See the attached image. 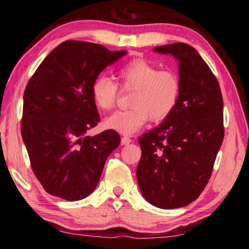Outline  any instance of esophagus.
Instances as JSON below:
<instances>
[{
  "label": "esophagus",
  "mask_w": 249,
  "mask_h": 249,
  "mask_svg": "<svg viewBox=\"0 0 249 249\" xmlns=\"http://www.w3.org/2000/svg\"><path fill=\"white\" fill-rule=\"evenodd\" d=\"M121 142H122V144H123V145H128V144H130V142H132V138H129L128 136H123V137H122Z\"/></svg>",
  "instance_id": "1"
}]
</instances>
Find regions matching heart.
<instances>
[{
  "instance_id": "heart-1",
  "label": "heart",
  "mask_w": 249,
  "mask_h": 249,
  "mask_svg": "<svg viewBox=\"0 0 249 249\" xmlns=\"http://www.w3.org/2000/svg\"><path fill=\"white\" fill-rule=\"evenodd\" d=\"M117 84L107 75H99L91 87L92 98L101 111H111L115 107L120 88L133 90L129 96L130 107L117 111L105 120V126L122 134H132L141 129L147 121L167 119L178 103L181 83L175 71L159 70L145 59L136 58L117 70Z\"/></svg>"
}]
</instances>
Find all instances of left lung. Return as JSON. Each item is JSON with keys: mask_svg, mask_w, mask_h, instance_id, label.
I'll use <instances>...</instances> for the list:
<instances>
[{"mask_svg": "<svg viewBox=\"0 0 249 249\" xmlns=\"http://www.w3.org/2000/svg\"><path fill=\"white\" fill-rule=\"evenodd\" d=\"M179 60L180 96L158 127L138 138L137 181L145 199L160 209L196 200L208 184L224 138L220 84L196 50L184 43L155 47Z\"/></svg>", "mask_w": 249, "mask_h": 249, "instance_id": "8db88e82", "label": "left lung"}]
</instances>
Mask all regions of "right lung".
Returning a JSON list of instances; mask_svg holds the SVG:
<instances>
[{"label": "right lung", "instance_id": "1", "mask_svg": "<svg viewBox=\"0 0 249 249\" xmlns=\"http://www.w3.org/2000/svg\"><path fill=\"white\" fill-rule=\"evenodd\" d=\"M125 53L99 44L66 40L29 79L20 133L34 175L49 195L68 201L89 196L105 160L120 145L114 129L95 136L87 133L100 122L92 83Z\"/></svg>", "mask_w": 249, "mask_h": 249}]
</instances>
